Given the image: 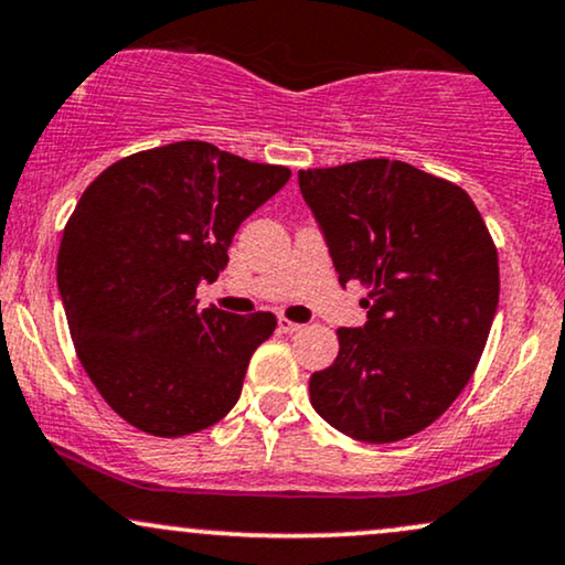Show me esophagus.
<instances>
[{
    "label": "esophagus",
    "mask_w": 565,
    "mask_h": 565,
    "mask_svg": "<svg viewBox=\"0 0 565 565\" xmlns=\"http://www.w3.org/2000/svg\"><path fill=\"white\" fill-rule=\"evenodd\" d=\"M302 326L300 323H295V321H289V318H278V331H281V334H297V331H300Z\"/></svg>",
    "instance_id": "1"
}]
</instances>
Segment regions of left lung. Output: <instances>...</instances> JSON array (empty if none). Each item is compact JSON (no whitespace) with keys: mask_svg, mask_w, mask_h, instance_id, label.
I'll return each mask as SVG.
<instances>
[{"mask_svg":"<svg viewBox=\"0 0 565 565\" xmlns=\"http://www.w3.org/2000/svg\"><path fill=\"white\" fill-rule=\"evenodd\" d=\"M339 284L369 321L339 329L310 403L352 439L386 445L431 426L477 371L500 297L498 249L463 189L399 160L300 171Z\"/></svg>","mask_w":565,"mask_h":565,"instance_id":"left-lung-1","label":"left lung"}]
</instances>
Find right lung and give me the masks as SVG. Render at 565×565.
I'll use <instances>...</instances> for the list:
<instances>
[{"instance_id": "obj_1", "label": "right lung", "mask_w": 565, "mask_h": 565, "mask_svg": "<svg viewBox=\"0 0 565 565\" xmlns=\"http://www.w3.org/2000/svg\"><path fill=\"white\" fill-rule=\"evenodd\" d=\"M291 171L175 141L113 162L63 231L57 287L84 371L120 418L186 437L242 394L274 312L200 310L196 287L228 265L239 226Z\"/></svg>"}]
</instances>
